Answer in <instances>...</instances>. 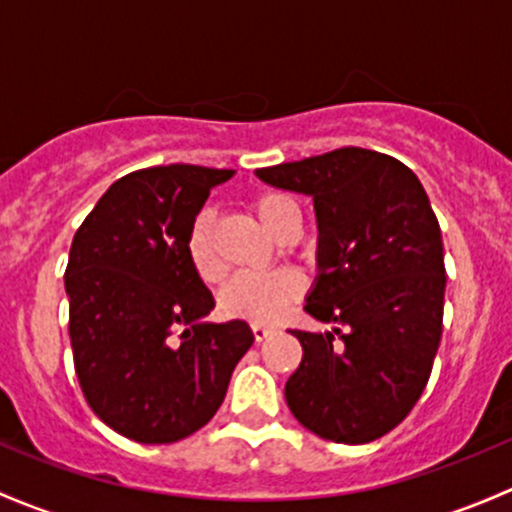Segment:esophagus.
I'll use <instances>...</instances> for the list:
<instances>
[{"label": "esophagus", "instance_id": "1", "mask_svg": "<svg viewBox=\"0 0 512 512\" xmlns=\"http://www.w3.org/2000/svg\"><path fill=\"white\" fill-rule=\"evenodd\" d=\"M251 333H254L256 342H263V340H266L268 335H273V328H271V325H261V323H256V325H251Z\"/></svg>", "mask_w": 512, "mask_h": 512}]
</instances>
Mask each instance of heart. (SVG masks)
Here are the masks:
<instances>
[{"mask_svg":"<svg viewBox=\"0 0 512 512\" xmlns=\"http://www.w3.org/2000/svg\"><path fill=\"white\" fill-rule=\"evenodd\" d=\"M295 207L283 194H258L251 204L263 229L276 236L283 214ZM189 266L194 268L204 283H217L224 276V263L214 246V221L209 212H199L192 219L184 239ZM305 291L303 276L291 268H281L273 273H241L231 278L219 291V310L226 318L249 320V323H276L283 313L300 298Z\"/></svg>","mask_w":512,"mask_h":512,"instance_id":"heart-1","label":"heart"}]
</instances>
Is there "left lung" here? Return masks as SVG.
Masks as SVG:
<instances>
[{
	"instance_id": "1",
	"label": "left lung",
	"mask_w": 512,
	"mask_h": 512,
	"mask_svg": "<svg viewBox=\"0 0 512 512\" xmlns=\"http://www.w3.org/2000/svg\"><path fill=\"white\" fill-rule=\"evenodd\" d=\"M256 175L313 197L320 231L305 313L330 330H291L303 360L288 409L320 439L370 444L419 402L441 342L444 241L429 197L407 165L362 147Z\"/></svg>"
}]
</instances>
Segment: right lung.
<instances>
[{
  "label": "right lung",
  "instance_id": "1",
  "mask_svg": "<svg viewBox=\"0 0 512 512\" xmlns=\"http://www.w3.org/2000/svg\"><path fill=\"white\" fill-rule=\"evenodd\" d=\"M234 170L167 165L110 184L73 236L68 335L88 407L138 444H172L221 407L254 345L244 320L204 323L214 298L184 239Z\"/></svg>",
  "mask_w": 512,
  "mask_h": 512
}]
</instances>
